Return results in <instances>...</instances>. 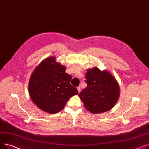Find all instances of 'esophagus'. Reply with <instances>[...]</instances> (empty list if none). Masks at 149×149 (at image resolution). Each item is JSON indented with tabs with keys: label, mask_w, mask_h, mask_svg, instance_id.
Segmentation results:
<instances>
[{
	"label": "esophagus",
	"mask_w": 149,
	"mask_h": 149,
	"mask_svg": "<svg viewBox=\"0 0 149 149\" xmlns=\"http://www.w3.org/2000/svg\"><path fill=\"white\" fill-rule=\"evenodd\" d=\"M77 91H78V92H79V93H80V91H81L80 88L79 86V87L77 88Z\"/></svg>",
	"instance_id": "esophagus-1"
}]
</instances>
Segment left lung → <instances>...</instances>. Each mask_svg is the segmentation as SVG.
Listing matches in <instances>:
<instances>
[{"label":"left lung","instance_id":"left-lung-1","mask_svg":"<svg viewBox=\"0 0 149 149\" xmlns=\"http://www.w3.org/2000/svg\"><path fill=\"white\" fill-rule=\"evenodd\" d=\"M85 79L87 87L79 96L85 109L92 113L107 112L116 104L120 97V86L112 74L97 67L87 70Z\"/></svg>","mask_w":149,"mask_h":149}]
</instances>
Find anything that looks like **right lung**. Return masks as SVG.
<instances>
[{
    "instance_id": "right-lung-1",
    "label": "right lung",
    "mask_w": 149,
    "mask_h": 149,
    "mask_svg": "<svg viewBox=\"0 0 149 149\" xmlns=\"http://www.w3.org/2000/svg\"><path fill=\"white\" fill-rule=\"evenodd\" d=\"M66 68L51 56L43 60L31 76L28 91L31 99L42 111L54 114L63 109L67 101L79 93L70 84L72 76Z\"/></svg>"
}]
</instances>
